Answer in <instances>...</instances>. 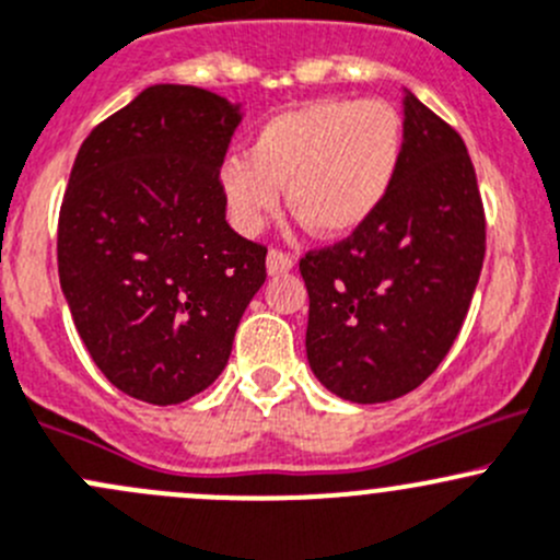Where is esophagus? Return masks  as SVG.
<instances>
[{
	"instance_id": "esophagus-1",
	"label": "esophagus",
	"mask_w": 560,
	"mask_h": 560,
	"mask_svg": "<svg viewBox=\"0 0 560 560\" xmlns=\"http://www.w3.org/2000/svg\"><path fill=\"white\" fill-rule=\"evenodd\" d=\"M291 267H293V258L288 256V253L278 250V247H275V250H269V256H267V272L269 275H285V272H291Z\"/></svg>"
}]
</instances>
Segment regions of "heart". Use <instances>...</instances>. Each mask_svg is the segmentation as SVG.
Here are the masks:
<instances>
[{"label": "heart", "mask_w": 560, "mask_h": 560, "mask_svg": "<svg viewBox=\"0 0 560 560\" xmlns=\"http://www.w3.org/2000/svg\"><path fill=\"white\" fill-rule=\"evenodd\" d=\"M402 119L384 100H310L275 114L247 154H229L218 190L231 223L258 234L285 203L324 240L357 234L389 196L402 160Z\"/></svg>", "instance_id": "obj_1"}]
</instances>
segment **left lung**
<instances>
[{"instance_id": "obj_1", "label": "left lung", "mask_w": 560, "mask_h": 560, "mask_svg": "<svg viewBox=\"0 0 560 560\" xmlns=\"http://www.w3.org/2000/svg\"><path fill=\"white\" fill-rule=\"evenodd\" d=\"M389 196L357 234L299 261L307 362L351 402L408 395L460 335L485 261V207L460 132L411 92Z\"/></svg>"}]
</instances>
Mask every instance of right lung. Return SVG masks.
Returning a JSON list of instances; mask_svg holds the SVG:
<instances>
[{"instance_id":"right-lung-1","label":"right lung","mask_w":560,"mask_h":560,"mask_svg":"<svg viewBox=\"0 0 560 560\" xmlns=\"http://www.w3.org/2000/svg\"><path fill=\"white\" fill-rule=\"evenodd\" d=\"M240 121L220 94L154 84L75 154L59 282L94 364L136 400L174 406L207 389L267 280V247L225 223L218 190Z\"/></svg>"}]
</instances>
